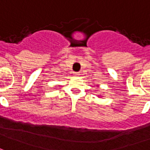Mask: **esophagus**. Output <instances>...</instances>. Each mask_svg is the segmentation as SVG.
Masks as SVG:
<instances>
[{"label": "esophagus", "instance_id": "esophagus-1", "mask_svg": "<svg viewBox=\"0 0 150 150\" xmlns=\"http://www.w3.org/2000/svg\"><path fill=\"white\" fill-rule=\"evenodd\" d=\"M74 75H75V76H77V75H79V72H74Z\"/></svg>", "mask_w": 150, "mask_h": 150}]
</instances>
